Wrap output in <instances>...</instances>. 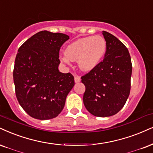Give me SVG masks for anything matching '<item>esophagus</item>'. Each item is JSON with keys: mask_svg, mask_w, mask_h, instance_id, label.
<instances>
[{"mask_svg": "<svg viewBox=\"0 0 153 153\" xmlns=\"http://www.w3.org/2000/svg\"><path fill=\"white\" fill-rule=\"evenodd\" d=\"M74 81L76 83H78L81 82V77L79 75H75L74 76Z\"/></svg>", "mask_w": 153, "mask_h": 153, "instance_id": "esophagus-1", "label": "esophagus"}]
</instances>
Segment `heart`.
<instances>
[{"instance_id":"1","label":"heart","mask_w":153,"mask_h":153,"mask_svg":"<svg viewBox=\"0 0 153 153\" xmlns=\"http://www.w3.org/2000/svg\"><path fill=\"white\" fill-rule=\"evenodd\" d=\"M106 42L100 35L79 38L69 44L65 48V54L60 55V59L69 64L71 60L78 59L82 70L88 71L95 68L104 55Z\"/></svg>"}]
</instances>
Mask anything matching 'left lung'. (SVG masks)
Masks as SVG:
<instances>
[{
  "instance_id": "8db88e82",
  "label": "left lung",
  "mask_w": 153,
  "mask_h": 153,
  "mask_svg": "<svg viewBox=\"0 0 153 153\" xmlns=\"http://www.w3.org/2000/svg\"><path fill=\"white\" fill-rule=\"evenodd\" d=\"M106 51L103 61L82 76L84 104L98 117L114 116L124 106L131 91L132 63L128 50L117 37L103 31Z\"/></svg>"
}]
</instances>
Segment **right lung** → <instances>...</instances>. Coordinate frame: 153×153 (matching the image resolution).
<instances>
[{
	"mask_svg": "<svg viewBox=\"0 0 153 153\" xmlns=\"http://www.w3.org/2000/svg\"><path fill=\"white\" fill-rule=\"evenodd\" d=\"M69 39L65 34L44 30L18 49L13 69L16 95L24 111L34 118L57 116L74 86L73 75L58 69L60 48Z\"/></svg>",
	"mask_w": 153,
	"mask_h": 153,
	"instance_id": "1",
	"label": "right lung"
}]
</instances>
